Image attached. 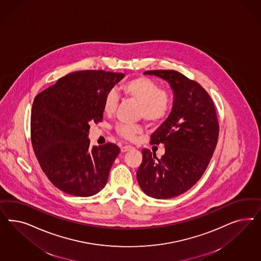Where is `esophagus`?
<instances>
[{
    "label": "esophagus",
    "mask_w": 261,
    "mask_h": 261,
    "mask_svg": "<svg viewBox=\"0 0 261 261\" xmlns=\"http://www.w3.org/2000/svg\"><path fill=\"white\" fill-rule=\"evenodd\" d=\"M133 148H134V147H133L132 145H125V146H122V147H121V152L124 153V152H127V151L133 149Z\"/></svg>",
    "instance_id": "obj_1"
}]
</instances>
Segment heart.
I'll return each instance as SVG.
<instances>
[{
	"instance_id": "obj_1",
	"label": "heart",
	"mask_w": 261,
	"mask_h": 261,
	"mask_svg": "<svg viewBox=\"0 0 261 261\" xmlns=\"http://www.w3.org/2000/svg\"><path fill=\"white\" fill-rule=\"evenodd\" d=\"M120 90L122 94L141 104L140 116L151 124L163 121L168 116L172 107L173 97L168 89L160 87L156 80L139 76L124 82ZM118 104V96L115 91H109L104 97L103 111L112 115ZM117 133L129 141L135 140L142 132V127L125 123H118Z\"/></svg>"
}]
</instances>
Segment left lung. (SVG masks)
I'll return each instance as SVG.
<instances>
[{"instance_id":"1","label":"left lung","mask_w":261,"mask_h":261,"mask_svg":"<svg viewBox=\"0 0 261 261\" xmlns=\"http://www.w3.org/2000/svg\"><path fill=\"white\" fill-rule=\"evenodd\" d=\"M166 79L173 89V107L151 135V144L163 143L166 153L142 149L137 180L142 191L156 199L181 195L200 180L213 157L219 124L212 97L198 82L173 70L144 71Z\"/></svg>"}]
</instances>
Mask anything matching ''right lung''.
I'll list each match as a JSON object with an SVG mask.
<instances>
[{
    "mask_svg": "<svg viewBox=\"0 0 261 261\" xmlns=\"http://www.w3.org/2000/svg\"><path fill=\"white\" fill-rule=\"evenodd\" d=\"M123 76L102 70L74 71L33 100V150L47 179L67 194L92 196L107 182L120 149L112 142L92 147L89 122L102 121L104 97Z\"/></svg>",
    "mask_w": 261,
    "mask_h": 261,
    "instance_id": "right-lung-1",
    "label": "right lung"
}]
</instances>
